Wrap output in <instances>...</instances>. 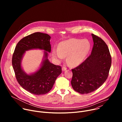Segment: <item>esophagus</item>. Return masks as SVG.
<instances>
[{
	"mask_svg": "<svg viewBox=\"0 0 122 122\" xmlns=\"http://www.w3.org/2000/svg\"><path fill=\"white\" fill-rule=\"evenodd\" d=\"M62 70L63 71H65L66 70V67H65V66H63V67H62Z\"/></svg>",
	"mask_w": 122,
	"mask_h": 122,
	"instance_id": "34e87169",
	"label": "esophagus"
}]
</instances>
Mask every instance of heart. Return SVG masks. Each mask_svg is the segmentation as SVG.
<instances>
[{
  "instance_id": "heart-1",
  "label": "heart",
  "mask_w": 122,
  "mask_h": 122,
  "mask_svg": "<svg viewBox=\"0 0 122 122\" xmlns=\"http://www.w3.org/2000/svg\"><path fill=\"white\" fill-rule=\"evenodd\" d=\"M91 48L90 42L87 39H70L61 41L59 48L52 51L53 56L60 61L67 56V61L72 66L81 64L89 53Z\"/></svg>"
}]
</instances>
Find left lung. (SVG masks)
I'll list each match as a JSON object with an SVG mask.
<instances>
[{"instance_id": "left-lung-1", "label": "left lung", "mask_w": 122, "mask_h": 122, "mask_svg": "<svg viewBox=\"0 0 122 122\" xmlns=\"http://www.w3.org/2000/svg\"><path fill=\"white\" fill-rule=\"evenodd\" d=\"M92 36L94 45L91 54L72 69V87L81 94L90 93L100 87L106 81L112 64L111 56L106 43L93 34Z\"/></svg>"}]
</instances>
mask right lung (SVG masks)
<instances>
[{
  "instance_id": "1",
  "label": "right lung",
  "mask_w": 122,
  "mask_h": 122,
  "mask_svg": "<svg viewBox=\"0 0 122 122\" xmlns=\"http://www.w3.org/2000/svg\"><path fill=\"white\" fill-rule=\"evenodd\" d=\"M50 39L47 34L33 33L19 41L13 54L12 65L17 81L23 88L34 95L48 93L62 73L61 67L51 63L48 58V53L51 51ZM33 49L44 50V57L38 70L28 75L23 70L21 61L25 51Z\"/></svg>"
}]
</instances>
